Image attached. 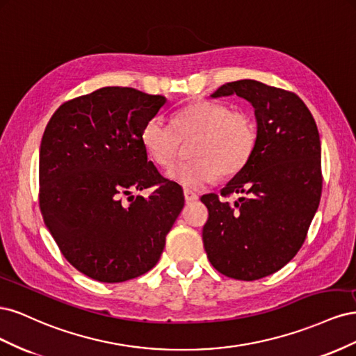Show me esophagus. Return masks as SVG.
<instances>
[{"instance_id": "34e87169", "label": "esophagus", "mask_w": 356, "mask_h": 356, "mask_svg": "<svg viewBox=\"0 0 356 356\" xmlns=\"http://www.w3.org/2000/svg\"><path fill=\"white\" fill-rule=\"evenodd\" d=\"M184 199L187 203H191V202H196L199 199V196L196 195V193L193 191H188V190H184Z\"/></svg>"}]
</instances>
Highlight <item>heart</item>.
<instances>
[{
    "mask_svg": "<svg viewBox=\"0 0 356 356\" xmlns=\"http://www.w3.org/2000/svg\"><path fill=\"white\" fill-rule=\"evenodd\" d=\"M191 161L172 168L168 178L187 190H200L220 177L232 178L250 163L258 143L251 114L232 111L229 105L202 99L172 115L170 124L148 120L141 132L147 157L160 168H170L181 143H190Z\"/></svg>",
    "mask_w": 356,
    "mask_h": 356,
    "instance_id": "heart-1",
    "label": "heart"
}]
</instances>
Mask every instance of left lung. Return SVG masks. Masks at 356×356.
<instances>
[{
    "instance_id": "obj_1",
    "label": "left lung",
    "mask_w": 356,
    "mask_h": 356,
    "mask_svg": "<svg viewBox=\"0 0 356 356\" xmlns=\"http://www.w3.org/2000/svg\"><path fill=\"white\" fill-rule=\"evenodd\" d=\"M238 95L254 106L252 159L221 190L230 204L202 196L209 217L203 246L224 276L255 281L289 263L303 245L322 191L321 141L314 115L293 92L255 80L225 83L212 98Z\"/></svg>"
}]
</instances>
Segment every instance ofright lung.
<instances>
[{
  "label": "right lung",
  "mask_w": 356,
  "mask_h": 356,
  "mask_svg": "<svg viewBox=\"0 0 356 356\" xmlns=\"http://www.w3.org/2000/svg\"><path fill=\"white\" fill-rule=\"evenodd\" d=\"M161 95L102 88L62 104L40 147V209L63 257L105 284L147 273L163 252L184 195L141 143ZM156 186L149 198L134 191Z\"/></svg>",
  "instance_id": "1"
}]
</instances>
